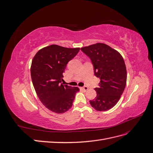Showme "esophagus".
Masks as SVG:
<instances>
[{
  "label": "esophagus",
  "instance_id": "esophagus-1",
  "mask_svg": "<svg viewBox=\"0 0 153 153\" xmlns=\"http://www.w3.org/2000/svg\"><path fill=\"white\" fill-rule=\"evenodd\" d=\"M80 89H81L82 90L84 91H87V90H88V87H87V86H84V87H81Z\"/></svg>",
  "mask_w": 153,
  "mask_h": 153
}]
</instances>
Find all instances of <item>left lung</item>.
I'll return each instance as SVG.
<instances>
[{
    "label": "left lung",
    "instance_id": "8db88e82",
    "mask_svg": "<svg viewBox=\"0 0 153 153\" xmlns=\"http://www.w3.org/2000/svg\"><path fill=\"white\" fill-rule=\"evenodd\" d=\"M94 66V75L100 78L95 88L96 98L90 104L98 111H106L117 104L126 84L127 72L124 61L117 50L108 45L98 43L81 48Z\"/></svg>",
    "mask_w": 153,
    "mask_h": 153
}]
</instances>
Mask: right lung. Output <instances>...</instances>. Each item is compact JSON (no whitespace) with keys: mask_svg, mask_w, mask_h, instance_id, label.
<instances>
[{"mask_svg":"<svg viewBox=\"0 0 153 153\" xmlns=\"http://www.w3.org/2000/svg\"><path fill=\"white\" fill-rule=\"evenodd\" d=\"M79 50L52 45L39 50L32 59L30 74L36 92L41 102L53 112H67L80 91L77 87L61 83L66 64Z\"/></svg>","mask_w":153,"mask_h":153,"instance_id":"obj_1","label":"right lung"}]
</instances>
